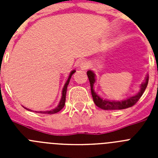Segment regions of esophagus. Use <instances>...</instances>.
Segmentation results:
<instances>
[{"instance_id":"1","label":"esophagus","mask_w":158,"mask_h":158,"mask_svg":"<svg viewBox=\"0 0 158 158\" xmlns=\"http://www.w3.org/2000/svg\"><path fill=\"white\" fill-rule=\"evenodd\" d=\"M89 66H90V64L87 61H82L80 64V67L81 68V69H89Z\"/></svg>"}]
</instances>
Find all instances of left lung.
I'll list each match as a JSON object with an SVG mask.
<instances>
[{
  "label": "left lung",
  "instance_id": "left-lung-1",
  "mask_svg": "<svg viewBox=\"0 0 158 158\" xmlns=\"http://www.w3.org/2000/svg\"><path fill=\"white\" fill-rule=\"evenodd\" d=\"M88 77H89V82H90V87H91L92 96H93V101L97 107H100L101 109L104 110H120L125 109L127 107H131L135 105L137 102L139 101L141 96L144 93L146 87H147L148 81H149V77L146 76V81L141 85V90L139 93L134 96H131L130 98L127 99L123 101H110L107 100H103L100 98L98 95L96 94L93 89V84L95 82V74L91 70L87 72Z\"/></svg>",
  "mask_w": 158,
  "mask_h": 158
}]
</instances>
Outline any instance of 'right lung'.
<instances>
[{
	"mask_svg": "<svg viewBox=\"0 0 158 158\" xmlns=\"http://www.w3.org/2000/svg\"><path fill=\"white\" fill-rule=\"evenodd\" d=\"M75 73V70H73L72 72L70 73V74H69V78H68V80H67V81L65 82V85H64L63 89H62V99H61V100H60V103H59V104H58V107H57L56 108H54V109L51 110V111H35V112H39V113H45V114H54V113L58 112V111H61V110H62V108H63L64 106H65V96H66L67 86H68V85H69V81H70L71 77H72V75L73 74V73ZM26 109H27V108H26ZM27 110H28V109H27ZM29 111H30V110H29Z\"/></svg>",
	"mask_w": 158,
	"mask_h": 158,
	"instance_id": "add662e5",
	"label": "right lung"
}]
</instances>
